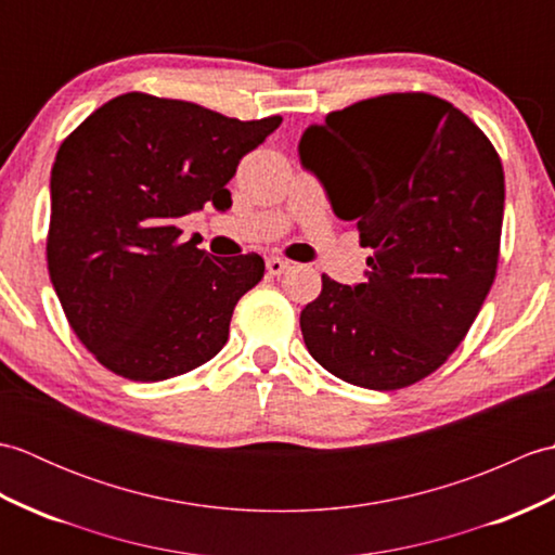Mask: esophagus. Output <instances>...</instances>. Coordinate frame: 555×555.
I'll list each match as a JSON object with an SVG mask.
<instances>
[{"mask_svg":"<svg viewBox=\"0 0 555 555\" xmlns=\"http://www.w3.org/2000/svg\"><path fill=\"white\" fill-rule=\"evenodd\" d=\"M288 267L291 264L286 262V259H281V257H269L267 259V271H269L271 276H281Z\"/></svg>","mask_w":555,"mask_h":555,"instance_id":"esophagus-1","label":"esophagus"}]
</instances>
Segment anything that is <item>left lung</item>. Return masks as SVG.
<instances>
[{
    "label": "left lung",
    "instance_id": "obj_1",
    "mask_svg": "<svg viewBox=\"0 0 555 555\" xmlns=\"http://www.w3.org/2000/svg\"><path fill=\"white\" fill-rule=\"evenodd\" d=\"M300 164L372 247L367 281L322 276L300 328L338 379L393 391L439 370L496 276L505 183L499 152L451 102L393 92L332 112Z\"/></svg>",
    "mask_w": 555,
    "mask_h": 555
}]
</instances>
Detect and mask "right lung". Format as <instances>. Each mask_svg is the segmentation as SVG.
I'll return each instance as SVG.
<instances>
[{"instance_id": "obj_1", "label": "right lung", "mask_w": 555, "mask_h": 555, "mask_svg": "<svg viewBox=\"0 0 555 555\" xmlns=\"http://www.w3.org/2000/svg\"><path fill=\"white\" fill-rule=\"evenodd\" d=\"M279 124L126 92L59 147L47 269L70 328L109 372L171 379L227 344L235 302L264 276V259L209 257L179 241L176 219L207 203L229 209L238 162Z\"/></svg>"}]
</instances>
